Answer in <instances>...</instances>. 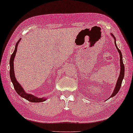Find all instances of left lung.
I'll return each mask as SVG.
<instances>
[{
    "instance_id": "obj_1",
    "label": "left lung",
    "mask_w": 133,
    "mask_h": 133,
    "mask_svg": "<svg viewBox=\"0 0 133 133\" xmlns=\"http://www.w3.org/2000/svg\"><path fill=\"white\" fill-rule=\"evenodd\" d=\"M111 36L113 37V39H114V43H115V45H116V48L118 50V52L119 54V57H120V73H119V75L118 77V78L117 79V83L116 85V87L114 88V89L113 90V93L111 94V95L110 96V97H109V98H111V97H114L115 95H116V94L118 92V91L120 89V88L121 87V84H122V80L123 79V77H124V75H125V67H124V64L123 63V60H122V53L121 52L120 50L118 48L117 46V44H116V38H115L114 35L110 34Z\"/></svg>"
}]
</instances>
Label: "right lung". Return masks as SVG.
<instances>
[{"label": "right lung", "instance_id": "1", "mask_svg": "<svg viewBox=\"0 0 133 133\" xmlns=\"http://www.w3.org/2000/svg\"><path fill=\"white\" fill-rule=\"evenodd\" d=\"M21 40V39H19L18 42H17L15 45V50L13 52V54L11 55V56L10 58V78L12 82L14 85V87L15 89L16 93L19 94L20 97H22V98H24L25 99L28 100L29 102H44L46 100L47 98L45 97H43V98H39V97H36L34 95H32V94H29L26 93L25 90L23 89L22 85H20L18 81L16 80V77H15V75L14 72V61L15 59V55L16 54L17 49V46H18V44L20 42V41Z\"/></svg>", "mask_w": 133, "mask_h": 133}]
</instances>
